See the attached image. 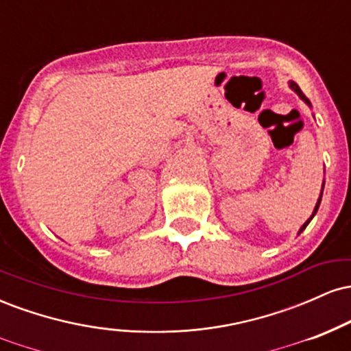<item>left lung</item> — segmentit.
Instances as JSON below:
<instances>
[{"label": "left lung", "mask_w": 351, "mask_h": 351, "mask_svg": "<svg viewBox=\"0 0 351 351\" xmlns=\"http://www.w3.org/2000/svg\"><path fill=\"white\" fill-rule=\"evenodd\" d=\"M289 87H291V88H292V90H293V92H295V94H297V95H299V97H300L302 100H304V102H305V104H307V106H308V107H312V104H310V100H308L307 97H305V95H304V92H302V90H300V87H299V86H297V84H295V82H292V80H291V82H289ZM324 186H325V181H324V183H322V189H320V196H318V199H317V204H315V208H313V211H312V216H310V217H308V219H307V221H305V223H304V224H302V228L299 229V234H300V232H302V231H304V229H305V228H307V226H308V223H310V221H312V219H313V216H315V215H317V211H318V206H320V201H322V195H324Z\"/></svg>", "instance_id": "1"}]
</instances>
